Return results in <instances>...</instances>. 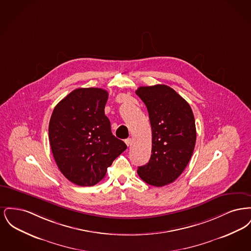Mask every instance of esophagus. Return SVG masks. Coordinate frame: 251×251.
<instances>
[{
  "label": "esophagus",
  "instance_id": "1",
  "mask_svg": "<svg viewBox=\"0 0 251 251\" xmlns=\"http://www.w3.org/2000/svg\"><path fill=\"white\" fill-rule=\"evenodd\" d=\"M125 143H126V145L129 147V146L131 144V138H127V139H125Z\"/></svg>",
  "mask_w": 251,
  "mask_h": 251
}]
</instances>
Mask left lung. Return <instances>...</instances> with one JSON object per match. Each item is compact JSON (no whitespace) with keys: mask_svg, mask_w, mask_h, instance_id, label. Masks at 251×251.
<instances>
[{"mask_svg":"<svg viewBox=\"0 0 251 251\" xmlns=\"http://www.w3.org/2000/svg\"><path fill=\"white\" fill-rule=\"evenodd\" d=\"M135 93L147 106L152 132L151 159L137 173L148 184L161 187L178 179L191 159L194 115L189 103L165 84L140 86Z\"/></svg>","mask_w":251,"mask_h":251,"instance_id":"obj_1","label":"left lung"}]
</instances>
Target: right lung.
<instances>
[{
	"label": "right lung",
	"instance_id": "1",
	"mask_svg": "<svg viewBox=\"0 0 251 251\" xmlns=\"http://www.w3.org/2000/svg\"><path fill=\"white\" fill-rule=\"evenodd\" d=\"M108 92L77 88L53 109L49 140L63 175L80 186H92L106 175L107 167L127 146L113 135L104 114Z\"/></svg>",
	"mask_w": 251,
	"mask_h": 251
}]
</instances>
